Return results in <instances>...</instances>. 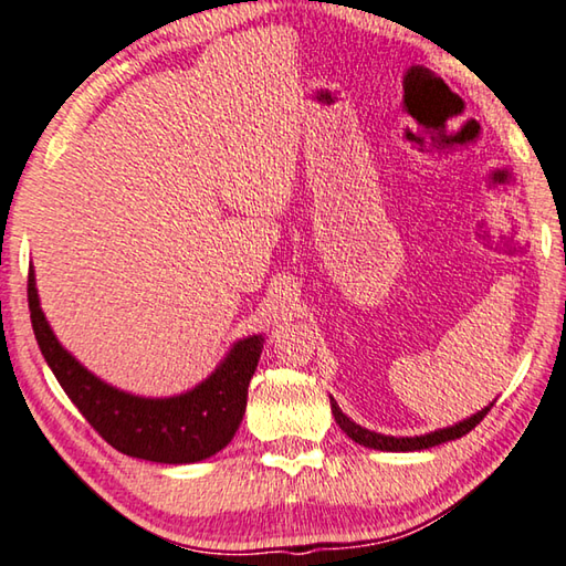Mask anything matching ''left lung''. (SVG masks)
I'll use <instances>...</instances> for the list:
<instances>
[{"label": "left lung", "instance_id": "obj_1", "mask_svg": "<svg viewBox=\"0 0 566 566\" xmlns=\"http://www.w3.org/2000/svg\"><path fill=\"white\" fill-rule=\"evenodd\" d=\"M490 408H492V403L488 408L478 410L475 416L460 420V423L450 426V428L433 430V433L416 436V438H394V436H381V433H374V430H366L361 426H356L352 418H346L342 413V408H338L336 400L332 398V413L336 418L338 428H342L344 433L354 440V443L364 446V448H374V450H386V453H410V450H426V448H433V446H440V443H448V440L468 436L470 430L488 416Z\"/></svg>", "mask_w": 566, "mask_h": 566}]
</instances>
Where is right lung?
Returning a JSON list of instances; mask_svg holds the SVG:
<instances>
[{
    "label": "right lung",
    "instance_id": "1",
    "mask_svg": "<svg viewBox=\"0 0 566 566\" xmlns=\"http://www.w3.org/2000/svg\"><path fill=\"white\" fill-rule=\"evenodd\" d=\"M29 312L41 354L81 416L123 455L182 465L210 458L230 443L248 408V388L262 354V336L230 348L210 378L182 396L140 398L101 381L56 342L39 306L29 270Z\"/></svg>",
    "mask_w": 566,
    "mask_h": 566
}]
</instances>
